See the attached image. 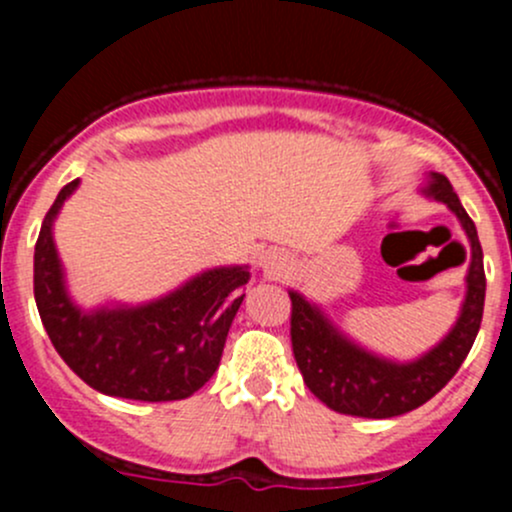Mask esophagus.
I'll return each instance as SVG.
<instances>
[{
    "label": "esophagus",
    "instance_id": "1",
    "mask_svg": "<svg viewBox=\"0 0 512 512\" xmlns=\"http://www.w3.org/2000/svg\"><path fill=\"white\" fill-rule=\"evenodd\" d=\"M267 267H270L272 272H277V270H280V262H267Z\"/></svg>",
    "mask_w": 512,
    "mask_h": 512
}]
</instances>
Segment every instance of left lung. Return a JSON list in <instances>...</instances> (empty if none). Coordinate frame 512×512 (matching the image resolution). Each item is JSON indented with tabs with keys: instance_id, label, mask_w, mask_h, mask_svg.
Wrapping results in <instances>:
<instances>
[{
	"instance_id": "1",
	"label": "left lung",
	"mask_w": 512,
	"mask_h": 512,
	"mask_svg": "<svg viewBox=\"0 0 512 512\" xmlns=\"http://www.w3.org/2000/svg\"><path fill=\"white\" fill-rule=\"evenodd\" d=\"M428 195L446 203L461 220L471 240V270L463 312L453 332L433 352L411 364H394L366 354L342 337L327 319L304 302L297 292H289V337L292 352L304 384L329 409L347 416L391 418L414 411L438 394L456 376L471 352L483 319L485 272L483 250L473 220L463 210L446 175L431 173Z\"/></svg>"
}]
</instances>
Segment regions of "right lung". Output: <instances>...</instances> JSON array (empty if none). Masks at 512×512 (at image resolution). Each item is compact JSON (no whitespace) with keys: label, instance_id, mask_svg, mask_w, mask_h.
<instances>
[{"label":"right lung","instance_id":"1","mask_svg":"<svg viewBox=\"0 0 512 512\" xmlns=\"http://www.w3.org/2000/svg\"><path fill=\"white\" fill-rule=\"evenodd\" d=\"M76 185L79 180H71L56 195L34 247V297L51 344L101 394L133 401L188 399L220 366L250 272L220 267L146 307L84 314L66 297L51 240V220Z\"/></svg>","mask_w":512,"mask_h":512}]
</instances>
